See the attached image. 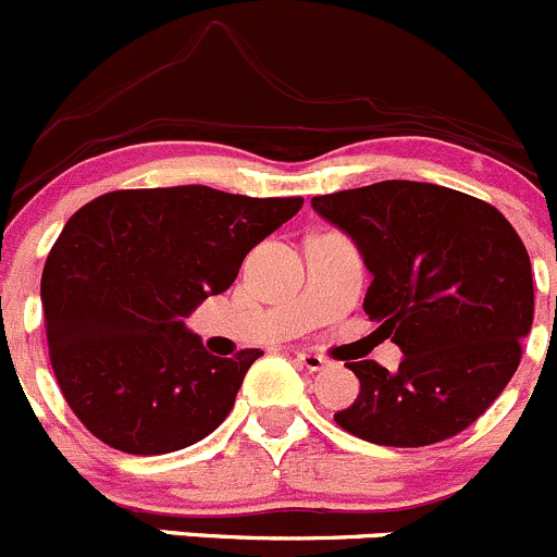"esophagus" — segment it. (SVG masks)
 I'll return each mask as SVG.
<instances>
[{
	"instance_id": "obj_1",
	"label": "esophagus",
	"mask_w": 557,
	"mask_h": 557,
	"mask_svg": "<svg viewBox=\"0 0 557 557\" xmlns=\"http://www.w3.org/2000/svg\"><path fill=\"white\" fill-rule=\"evenodd\" d=\"M297 362H300V366L311 373L322 371V368L327 366V360H324L322 355H311V351H300V355H297Z\"/></svg>"
}]
</instances>
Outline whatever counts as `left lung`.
Segmentation results:
<instances>
[{"label":"left lung","mask_w":557,"mask_h":557,"mask_svg":"<svg viewBox=\"0 0 557 557\" xmlns=\"http://www.w3.org/2000/svg\"><path fill=\"white\" fill-rule=\"evenodd\" d=\"M355 240L373 281L368 317L404 360L349 362L360 395L335 422L384 447L458 436L520 366L533 324L531 260L504 213L463 191L382 181L311 200Z\"/></svg>","instance_id":"8db88e82"}]
</instances>
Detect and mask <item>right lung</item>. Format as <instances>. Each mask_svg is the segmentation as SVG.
<instances>
[{
	"instance_id": "obj_1",
	"label": "right lung",
	"mask_w": 557,
	"mask_h": 557,
	"mask_svg": "<svg viewBox=\"0 0 557 557\" xmlns=\"http://www.w3.org/2000/svg\"><path fill=\"white\" fill-rule=\"evenodd\" d=\"M302 197L211 186L108 191L81 208L42 271L48 349L64 400L108 447L164 455L216 431L260 349L216 357L184 324L230 289L246 255Z\"/></svg>"
}]
</instances>
